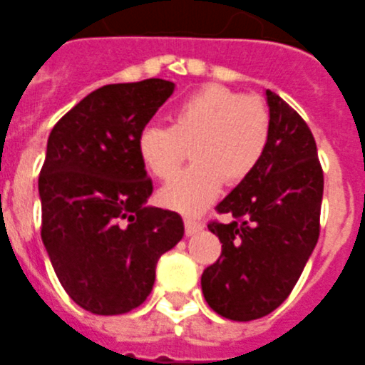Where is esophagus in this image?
I'll return each instance as SVG.
<instances>
[{"label":"esophagus","mask_w":365,"mask_h":365,"mask_svg":"<svg viewBox=\"0 0 365 365\" xmlns=\"http://www.w3.org/2000/svg\"><path fill=\"white\" fill-rule=\"evenodd\" d=\"M202 230H204V226H202V224L191 220V218H185V235L187 237L196 235V233H198V231H202Z\"/></svg>","instance_id":"1"}]
</instances>
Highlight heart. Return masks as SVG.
<instances>
[{
    "label": "heart",
    "instance_id": "1",
    "mask_svg": "<svg viewBox=\"0 0 365 365\" xmlns=\"http://www.w3.org/2000/svg\"><path fill=\"white\" fill-rule=\"evenodd\" d=\"M270 135V115L259 97L222 86H204L180 101L170 126L148 125L138 134L135 152L150 176L169 180L191 152V169L160 191L165 207L198 215L213 204L224 182H244L261 161Z\"/></svg>",
    "mask_w": 365,
    "mask_h": 365
}]
</instances>
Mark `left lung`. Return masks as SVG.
<instances>
[{
  "instance_id": "1",
  "label": "left lung",
  "mask_w": 365,
  "mask_h": 365,
  "mask_svg": "<svg viewBox=\"0 0 365 365\" xmlns=\"http://www.w3.org/2000/svg\"><path fill=\"white\" fill-rule=\"evenodd\" d=\"M270 135L261 161L217 205L235 218L211 222L222 255L202 274L207 305L233 322H252L292 292L319 237L323 173L307 123L274 91H264Z\"/></svg>"
}]
</instances>
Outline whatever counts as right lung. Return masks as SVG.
<instances>
[{
	"label": "right lung",
	"instance_id": "1",
	"mask_svg": "<svg viewBox=\"0 0 365 365\" xmlns=\"http://www.w3.org/2000/svg\"><path fill=\"white\" fill-rule=\"evenodd\" d=\"M147 78L91 91L51 130L38 178L42 242L78 307L125 314L147 299L156 264L183 237L178 213L148 205L135 139L174 93Z\"/></svg>",
	"mask_w": 365,
	"mask_h": 365
}]
</instances>
